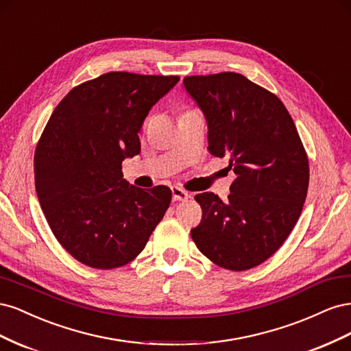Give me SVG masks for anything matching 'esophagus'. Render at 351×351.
I'll return each instance as SVG.
<instances>
[{
    "mask_svg": "<svg viewBox=\"0 0 351 351\" xmlns=\"http://www.w3.org/2000/svg\"><path fill=\"white\" fill-rule=\"evenodd\" d=\"M171 192H173V199L174 200H187L189 197H190V195L186 192V190H183L182 187H173L171 189Z\"/></svg>",
    "mask_w": 351,
    "mask_h": 351,
    "instance_id": "esophagus-1",
    "label": "esophagus"
}]
</instances>
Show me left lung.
I'll use <instances>...</instances> for the list:
<instances>
[{
	"instance_id": "8db88e82",
	"label": "left lung",
	"mask_w": 351,
	"mask_h": 351,
	"mask_svg": "<svg viewBox=\"0 0 351 351\" xmlns=\"http://www.w3.org/2000/svg\"><path fill=\"white\" fill-rule=\"evenodd\" d=\"M208 124V151L236 174L228 200L196 195L200 224L190 231L208 259L246 271L280 249L299 219L309 162L284 104L239 73L184 77Z\"/></svg>"
}]
</instances>
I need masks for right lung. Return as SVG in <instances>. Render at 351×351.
Instances as JSON below:
<instances>
[{
	"label": "right lung",
	"mask_w": 351,
	"mask_h": 351,
	"mask_svg": "<svg viewBox=\"0 0 351 351\" xmlns=\"http://www.w3.org/2000/svg\"><path fill=\"white\" fill-rule=\"evenodd\" d=\"M178 76L112 71L71 89L35 152V186L48 224L74 259L112 269L139 254L171 202L167 186L141 189L121 162L141 154L139 132Z\"/></svg>",
	"instance_id": "add662e5"
}]
</instances>
